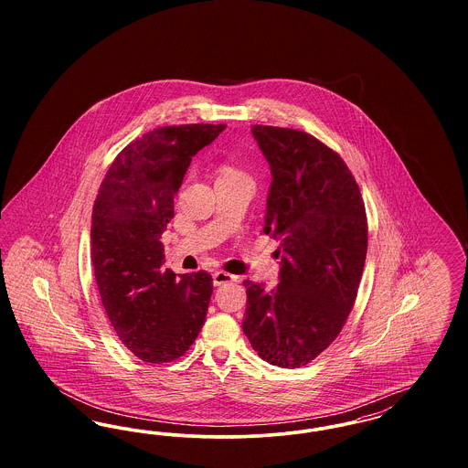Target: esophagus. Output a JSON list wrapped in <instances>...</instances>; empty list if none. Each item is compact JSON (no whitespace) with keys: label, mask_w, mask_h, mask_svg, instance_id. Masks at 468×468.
Segmentation results:
<instances>
[{"label":"esophagus","mask_w":468,"mask_h":468,"mask_svg":"<svg viewBox=\"0 0 468 468\" xmlns=\"http://www.w3.org/2000/svg\"><path fill=\"white\" fill-rule=\"evenodd\" d=\"M237 275H231V273H228V271H223V270H219V271H216L214 275H212V281H214V286H223V284H228V282H237Z\"/></svg>","instance_id":"34e87169"}]
</instances>
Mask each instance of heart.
Wrapping results in <instances>:
<instances>
[{
	"mask_svg": "<svg viewBox=\"0 0 468 468\" xmlns=\"http://www.w3.org/2000/svg\"><path fill=\"white\" fill-rule=\"evenodd\" d=\"M239 174H240V172L235 170V168H231V166H223L221 172H219V177H224V176H239Z\"/></svg>",
	"mask_w": 468,
	"mask_h": 468,
	"instance_id": "1",
	"label": "heart"
}]
</instances>
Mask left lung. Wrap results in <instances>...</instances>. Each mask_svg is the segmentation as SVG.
Masks as SVG:
<instances>
[{
	"mask_svg": "<svg viewBox=\"0 0 468 468\" xmlns=\"http://www.w3.org/2000/svg\"><path fill=\"white\" fill-rule=\"evenodd\" d=\"M271 184L263 231L279 240L275 290L245 281L242 323L270 365L298 368L319 356L353 311L367 258L368 226L356 180L315 136L254 124Z\"/></svg>",
	"mask_w": 468,
	"mask_h": 468,
	"instance_id": "8db88e82",
	"label": "left lung"
}]
</instances>
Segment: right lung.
<instances>
[{
  "instance_id": "right-lung-1",
  "label": "right lung",
  "mask_w": 468,
  "mask_h": 468,
  "mask_svg": "<svg viewBox=\"0 0 468 468\" xmlns=\"http://www.w3.org/2000/svg\"><path fill=\"white\" fill-rule=\"evenodd\" d=\"M226 124L165 126L126 145L92 205L90 260L119 340L145 363L184 356L205 323L212 277L163 268L161 235L174 218L191 157Z\"/></svg>"
}]
</instances>
